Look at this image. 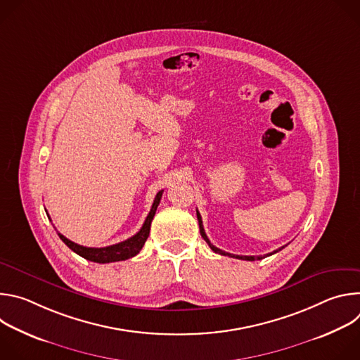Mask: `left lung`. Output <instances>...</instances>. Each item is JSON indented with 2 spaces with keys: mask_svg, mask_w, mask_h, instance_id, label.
Wrapping results in <instances>:
<instances>
[{
  "mask_svg": "<svg viewBox=\"0 0 360 360\" xmlns=\"http://www.w3.org/2000/svg\"><path fill=\"white\" fill-rule=\"evenodd\" d=\"M196 217H198V222H199V231H200V235H202V238L207 240V243L210 245V248L214 250V252H217V253H219V255H225V256H231V258H236V259H243V261H255V259H258V261H261V259H264V258H266V256H271V255H274V253H276V252H279V250H282L285 246H282V248H279V249H276V250H274V252H271V253H266V255H264V256H242V255H232V253H228V252H224L222 249H219V248H217V246H214L212 243H211V240L208 239V236H207V233H205V229H203V225H202V218H200V214L196 211Z\"/></svg>",
  "mask_w": 360,
  "mask_h": 360,
  "instance_id": "obj_1",
  "label": "left lung"
}]
</instances>
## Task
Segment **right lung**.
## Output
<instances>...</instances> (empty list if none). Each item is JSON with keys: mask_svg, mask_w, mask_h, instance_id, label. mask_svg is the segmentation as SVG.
<instances>
[{"mask_svg": "<svg viewBox=\"0 0 360 360\" xmlns=\"http://www.w3.org/2000/svg\"><path fill=\"white\" fill-rule=\"evenodd\" d=\"M162 192L164 191H160L157 193L155 199H153L152 208H150V211H149V214H148L142 228L139 229V232H136L134 236L128 238L124 242H120V243H115V245H111V246H105V248H86V246L78 245V243L67 239L60 232H58V236L61 238V240L71 250H74L77 255L82 256V258H85L86 261H91V262L110 264V262H118V261L129 259V258H132V256L139 253V250L142 249L145 240L149 236L150 222H152L153 217H155V212H157V208H158V205H160V200L162 198Z\"/></svg>", "mask_w": 360, "mask_h": 360, "instance_id": "1", "label": "right lung"}]
</instances>
